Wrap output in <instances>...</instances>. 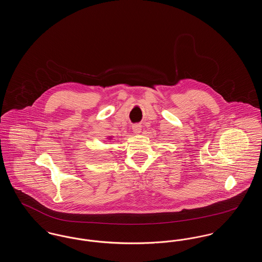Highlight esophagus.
I'll use <instances>...</instances> for the list:
<instances>
[{"mask_svg":"<svg viewBox=\"0 0 262 262\" xmlns=\"http://www.w3.org/2000/svg\"><path fill=\"white\" fill-rule=\"evenodd\" d=\"M133 130H134V133H135V134H137V135H138V134H140V133H141V125H133Z\"/></svg>","mask_w":262,"mask_h":262,"instance_id":"obj_1","label":"esophagus"}]
</instances>
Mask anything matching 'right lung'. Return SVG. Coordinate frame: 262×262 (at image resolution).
<instances>
[{"label":"right lung","mask_w":262,"mask_h":262,"mask_svg":"<svg viewBox=\"0 0 262 262\" xmlns=\"http://www.w3.org/2000/svg\"><path fill=\"white\" fill-rule=\"evenodd\" d=\"M107 139H108V140H111L112 137H107Z\"/></svg>","instance_id":"obj_1"}]
</instances>
